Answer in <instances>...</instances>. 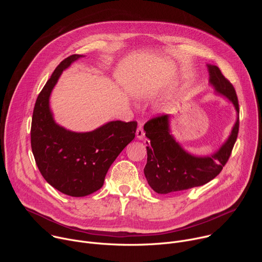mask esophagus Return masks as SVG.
Returning a JSON list of instances; mask_svg holds the SVG:
<instances>
[{
  "label": "esophagus",
  "instance_id": "1",
  "mask_svg": "<svg viewBox=\"0 0 262 262\" xmlns=\"http://www.w3.org/2000/svg\"><path fill=\"white\" fill-rule=\"evenodd\" d=\"M136 136H137V138H138L139 140H143V139L145 138V133H144V130H143L142 124L139 125V127H138V129H137V132H136Z\"/></svg>",
  "mask_w": 262,
  "mask_h": 262
}]
</instances>
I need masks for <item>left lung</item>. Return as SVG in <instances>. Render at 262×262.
Instances as JSON below:
<instances>
[{"label":"left lung","mask_w":262,"mask_h":262,"mask_svg":"<svg viewBox=\"0 0 262 262\" xmlns=\"http://www.w3.org/2000/svg\"><path fill=\"white\" fill-rule=\"evenodd\" d=\"M209 85L214 93L229 100L236 112L230 135L216 150L208 156H196L180 145L171 132V115L154 118L144 125L150 141L147 149L144 174L150 188L158 194H169L203 185L213 179L227 163L236 141L239 126V108L235 90L219 67L206 64ZM148 144V143H147Z\"/></svg>","instance_id":"1"}]
</instances>
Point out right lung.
Wrapping results in <instances>:
<instances>
[{"label":"right lung","mask_w":262,"mask_h":262,"mask_svg":"<svg viewBox=\"0 0 262 262\" xmlns=\"http://www.w3.org/2000/svg\"><path fill=\"white\" fill-rule=\"evenodd\" d=\"M84 55H72L55 69L37 97L31 126V146L43 178L59 192L85 197L103 185L111 165L135 139L137 122L110 121L91 130L78 133L58 124L50 97L62 72Z\"/></svg>","instance_id":"right-lung-1"}]
</instances>
